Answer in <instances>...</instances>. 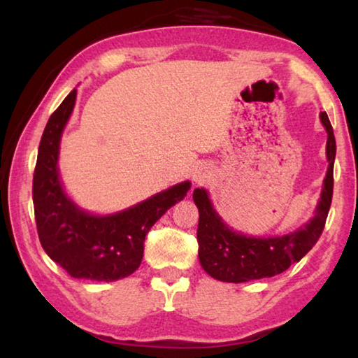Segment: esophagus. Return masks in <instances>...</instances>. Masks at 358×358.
Masks as SVG:
<instances>
[{"mask_svg": "<svg viewBox=\"0 0 358 358\" xmlns=\"http://www.w3.org/2000/svg\"><path fill=\"white\" fill-rule=\"evenodd\" d=\"M208 177V171L205 167L199 169V171L194 172V180L197 181V183H201V181H205V178Z\"/></svg>", "mask_w": 358, "mask_h": 358, "instance_id": "esophagus-1", "label": "esophagus"}]
</instances>
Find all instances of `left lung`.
<instances>
[{"label":"left lung","mask_w":358,"mask_h":358,"mask_svg":"<svg viewBox=\"0 0 358 358\" xmlns=\"http://www.w3.org/2000/svg\"><path fill=\"white\" fill-rule=\"evenodd\" d=\"M320 120L329 134L327 138L329 171L325 175L316 215L296 232L275 238H254L235 234L226 227V224L211 207L207 191L199 187L194 189L192 199L199 208V260L211 278L226 282H246L280 275L294 262H299L317 243L331 205L333 162L336 155L335 136L325 112L320 113Z\"/></svg>","instance_id":"left-lung-1"}]
</instances>
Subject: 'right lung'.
Returning a JSON list of instances; mask_svg holds the SVG:
<instances>
[{"label": "right lung", "instance_id": "right-lung-1", "mask_svg": "<svg viewBox=\"0 0 358 358\" xmlns=\"http://www.w3.org/2000/svg\"><path fill=\"white\" fill-rule=\"evenodd\" d=\"M77 90L50 115L42 134L33 175V203L41 245L72 278L115 281L134 273L143 257V241L153 224L189 191L175 185L136 207L110 216L78 210L63 192L57 161L59 137L76 104Z\"/></svg>", "mask_w": 358, "mask_h": 358}]
</instances>
